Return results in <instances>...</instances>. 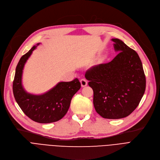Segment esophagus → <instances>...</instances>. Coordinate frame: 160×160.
I'll use <instances>...</instances> for the list:
<instances>
[{"label": "esophagus", "mask_w": 160, "mask_h": 160, "mask_svg": "<svg viewBox=\"0 0 160 160\" xmlns=\"http://www.w3.org/2000/svg\"><path fill=\"white\" fill-rule=\"evenodd\" d=\"M80 83H81V86L82 87H84V86H86L87 84H88V82L86 79L84 78H82L80 80Z\"/></svg>", "instance_id": "1"}]
</instances>
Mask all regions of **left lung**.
Instances as JSON below:
<instances>
[{
  "mask_svg": "<svg viewBox=\"0 0 160 160\" xmlns=\"http://www.w3.org/2000/svg\"><path fill=\"white\" fill-rule=\"evenodd\" d=\"M116 52L109 63L100 64L86 72L93 90V105L104 118L120 119L138 107L146 89V78L137 53L118 38H112Z\"/></svg>",
  "mask_w": 160,
  "mask_h": 160,
  "instance_id": "1",
  "label": "left lung"
}]
</instances>
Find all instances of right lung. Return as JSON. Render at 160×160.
I'll use <instances>...</instances> for the list:
<instances>
[{
    "instance_id": "right-lung-1",
    "label": "right lung",
    "mask_w": 160,
    "mask_h": 160,
    "mask_svg": "<svg viewBox=\"0 0 160 160\" xmlns=\"http://www.w3.org/2000/svg\"><path fill=\"white\" fill-rule=\"evenodd\" d=\"M37 46L23 55L18 62L13 82V93L18 105L30 119L40 123H52L61 120L67 114L72 97L80 89L81 84L79 80L75 78L71 82H59L44 94L27 93L22 86L23 70Z\"/></svg>"
}]
</instances>
